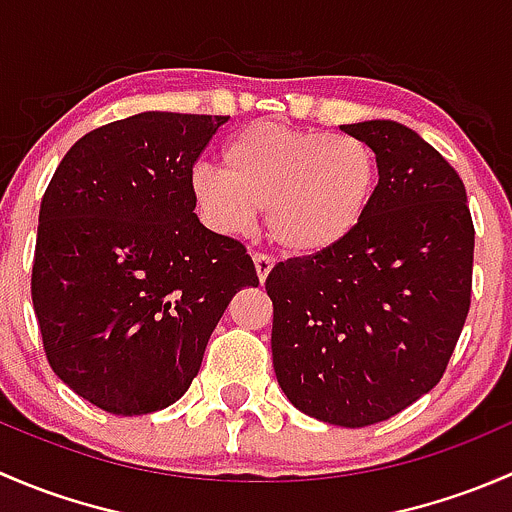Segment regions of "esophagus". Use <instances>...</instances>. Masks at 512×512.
<instances>
[{"label":"esophagus","mask_w":512,"mask_h":512,"mask_svg":"<svg viewBox=\"0 0 512 512\" xmlns=\"http://www.w3.org/2000/svg\"><path fill=\"white\" fill-rule=\"evenodd\" d=\"M252 260H255L257 277H260V282H265L267 275H270V270H272V267H275V257L265 255V252H257V255L252 257Z\"/></svg>","instance_id":"34e87169"}]
</instances>
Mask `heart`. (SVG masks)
I'll list each match as a JSON object with an SVG mask.
<instances>
[{
    "mask_svg": "<svg viewBox=\"0 0 512 512\" xmlns=\"http://www.w3.org/2000/svg\"><path fill=\"white\" fill-rule=\"evenodd\" d=\"M379 165L361 138L282 121H255L227 138L223 170L190 175L210 227L242 232L265 210L270 240L289 255H322L359 230L376 195Z\"/></svg>",
    "mask_w": 512,
    "mask_h": 512,
    "instance_id": "obj_1",
    "label": "heart"
}]
</instances>
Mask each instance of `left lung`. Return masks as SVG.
Instances as JSON below:
<instances>
[{"label": "left lung", "mask_w": 512, "mask_h": 512, "mask_svg": "<svg viewBox=\"0 0 512 512\" xmlns=\"http://www.w3.org/2000/svg\"><path fill=\"white\" fill-rule=\"evenodd\" d=\"M342 131L374 151V203L347 242L277 262L265 289L287 399L364 428L441 381L471 307L476 230L463 180L418 133L396 121Z\"/></svg>", "instance_id": "1"}]
</instances>
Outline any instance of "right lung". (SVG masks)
<instances>
[{
  "instance_id": "1",
  "label": "right lung",
  "mask_w": 512,
  "mask_h": 512,
  "mask_svg": "<svg viewBox=\"0 0 512 512\" xmlns=\"http://www.w3.org/2000/svg\"><path fill=\"white\" fill-rule=\"evenodd\" d=\"M225 121L106 123L71 146L41 198L32 302L46 359L108 414L175 404L230 299L260 285L245 245L193 213L190 175Z\"/></svg>"
}]
</instances>
